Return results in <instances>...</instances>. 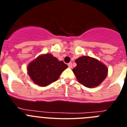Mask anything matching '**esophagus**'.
<instances>
[{
  "label": "esophagus",
  "mask_w": 127,
  "mask_h": 127,
  "mask_svg": "<svg viewBox=\"0 0 127 127\" xmlns=\"http://www.w3.org/2000/svg\"><path fill=\"white\" fill-rule=\"evenodd\" d=\"M68 67H69V68H72V63H69V64H68Z\"/></svg>",
  "instance_id": "1"
}]
</instances>
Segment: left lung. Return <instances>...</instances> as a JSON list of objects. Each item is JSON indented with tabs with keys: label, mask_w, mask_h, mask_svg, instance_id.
Wrapping results in <instances>:
<instances>
[{
	"label": "left lung",
	"mask_w": 127,
	"mask_h": 127,
	"mask_svg": "<svg viewBox=\"0 0 127 127\" xmlns=\"http://www.w3.org/2000/svg\"><path fill=\"white\" fill-rule=\"evenodd\" d=\"M77 65L72 69L79 83L89 88L98 86L106 78L107 66L96 58L82 56L75 60Z\"/></svg>",
	"instance_id": "8db88e82"
}]
</instances>
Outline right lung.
Listing matches in <instances>:
<instances>
[{
  "instance_id": "1",
  "label": "right lung",
  "mask_w": 127,
  "mask_h": 127,
  "mask_svg": "<svg viewBox=\"0 0 127 127\" xmlns=\"http://www.w3.org/2000/svg\"><path fill=\"white\" fill-rule=\"evenodd\" d=\"M68 66L50 53L38 56L27 66V73L35 84L46 86L58 80Z\"/></svg>"
}]
</instances>
